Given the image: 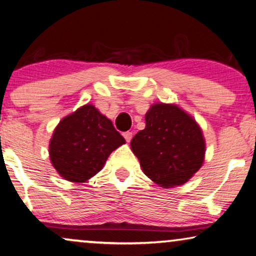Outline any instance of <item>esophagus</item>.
Here are the masks:
<instances>
[{"mask_svg": "<svg viewBox=\"0 0 256 256\" xmlns=\"http://www.w3.org/2000/svg\"><path fill=\"white\" fill-rule=\"evenodd\" d=\"M122 136H124V138H125V140L126 142H130L131 139H132V132H130V131H128V132H124V134H122Z\"/></svg>", "mask_w": 256, "mask_h": 256, "instance_id": "1", "label": "esophagus"}]
</instances>
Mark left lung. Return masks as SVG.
<instances>
[{
	"mask_svg": "<svg viewBox=\"0 0 256 256\" xmlns=\"http://www.w3.org/2000/svg\"><path fill=\"white\" fill-rule=\"evenodd\" d=\"M145 128L131 140L142 172L164 188L188 182L205 160L200 125L176 104L154 103L145 114Z\"/></svg>",
	"mask_w": 256,
	"mask_h": 256,
	"instance_id": "8db88e82",
	"label": "left lung"
}]
</instances>
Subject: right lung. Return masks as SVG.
Masks as SVG:
<instances>
[{"label": "right lung", "instance_id": "add662e5", "mask_svg": "<svg viewBox=\"0 0 256 256\" xmlns=\"http://www.w3.org/2000/svg\"><path fill=\"white\" fill-rule=\"evenodd\" d=\"M125 144L111 119L92 104L68 114L54 128L49 142L50 162L68 182H85L103 168L112 151Z\"/></svg>", "mask_w": 256, "mask_h": 256}]
</instances>
